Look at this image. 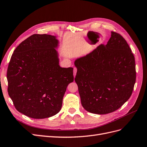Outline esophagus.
Segmentation results:
<instances>
[{
  "instance_id": "34e87169",
  "label": "esophagus",
  "mask_w": 147,
  "mask_h": 147,
  "mask_svg": "<svg viewBox=\"0 0 147 147\" xmlns=\"http://www.w3.org/2000/svg\"><path fill=\"white\" fill-rule=\"evenodd\" d=\"M77 69L76 67H74V77H75L76 74H77Z\"/></svg>"
}]
</instances>
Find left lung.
I'll return each instance as SVG.
<instances>
[{
	"instance_id": "1",
	"label": "left lung",
	"mask_w": 147,
	"mask_h": 147,
	"mask_svg": "<svg viewBox=\"0 0 147 147\" xmlns=\"http://www.w3.org/2000/svg\"><path fill=\"white\" fill-rule=\"evenodd\" d=\"M75 65L81 102L88 112L113 113L132 94L136 78L135 59L119 33L111 32L107 44L76 59Z\"/></svg>"
}]
</instances>
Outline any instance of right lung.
I'll return each instance as SVG.
<instances>
[{
    "mask_svg": "<svg viewBox=\"0 0 147 147\" xmlns=\"http://www.w3.org/2000/svg\"><path fill=\"white\" fill-rule=\"evenodd\" d=\"M52 35L34 34L14 50L7 69L8 92L14 107L33 119L58 113L68 84L74 82L73 68L61 67Z\"/></svg>",
    "mask_w": 147,
    "mask_h": 147,
    "instance_id": "add662e5",
    "label": "right lung"
}]
</instances>
